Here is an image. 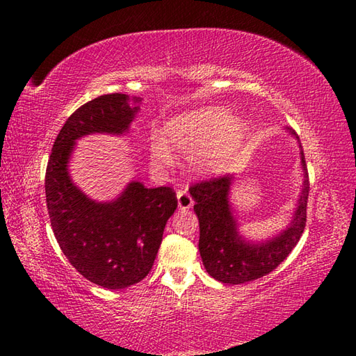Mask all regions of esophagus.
<instances>
[{"label":"esophagus","instance_id":"34e87169","mask_svg":"<svg viewBox=\"0 0 356 356\" xmlns=\"http://www.w3.org/2000/svg\"><path fill=\"white\" fill-rule=\"evenodd\" d=\"M177 203H179L180 209H188V208H193L194 200L186 190H179L177 191Z\"/></svg>","mask_w":356,"mask_h":356}]
</instances>
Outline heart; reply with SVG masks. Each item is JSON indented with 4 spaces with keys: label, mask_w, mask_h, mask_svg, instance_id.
<instances>
[{
    "label": "heart",
    "mask_w": 356,
    "mask_h": 356,
    "mask_svg": "<svg viewBox=\"0 0 356 356\" xmlns=\"http://www.w3.org/2000/svg\"><path fill=\"white\" fill-rule=\"evenodd\" d=\"M245 133L243 122L231 119L222 108L190 110L166 120L153 145V156L162 162L171 161L170 151L193 156L195 172L217 174L238 154Z\"/></svg>",
    "instance_id": "heart-1"
}]
</instances>
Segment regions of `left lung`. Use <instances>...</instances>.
Listing matches in <instances>:
<instances>
[{
	"label": "left lung",
	"instance_id": "1",
	"mask_svg": "<svg viewBox=\"0 0 356 356\" xmlns=\"http://www.w3.org/2000/svg\"><path fill=\"white\" fill-rule=\"evenodd\" d=\"M291 134L300 139L293 130ZM305 182L291 225L277 237L263 243H249L237 231L236 217L229 205L232 176L202 180L190 188L195 202L194 213L199 217V251L208 274L222 283L241 284L274 270L298 243L306 226L309 197V174L303 147L300 145Z\"/></svg>",
	"mask_w": 356,
	"mask_h": 356
}]
</instances>
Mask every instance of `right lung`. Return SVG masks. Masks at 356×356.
<instances>
[{
	"instance_id": "add662e5",
	"label": "right lung",
	"mask_w": 356,
	"mask_h": 356,
	"mask_svg": "<svg viewBox=\"0 0 356 356\" xmlns=\"http://www.w3.org/2000/svg\"><path fill=\"white\" fill-rule=\"evenodd\" d=\"M138 111L122 93L88 101L65 120L45 170V202L59 248L81 275L107 289H124L148 275L177 208L176 193L131 182L116 200L95 202L73 185L67 166L74 140L92 133L122 134Z\"/></svg>"
}]
</instances>
